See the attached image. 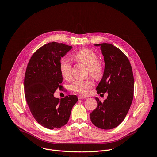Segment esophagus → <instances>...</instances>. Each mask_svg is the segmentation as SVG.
Listing matches in <instances>:
<instances>
[{"label":"esophagus","mask_w":157,"mask_h":157,"mask_svg":"<svg viewBox=\"0 0 157 157\" xmlns=\"http://www.w3.org/2000/svg\"><path fill=\"white\" fill-rule=\"evenodd\" d=\"M84 98H87V97L85 96H83V95H79L78 97V99H84Z\"/></svg>","instance_id":"obj_1"}]
</instances>
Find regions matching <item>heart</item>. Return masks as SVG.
Here are the masks:
<instances>
[{"label": "heart", "mask_w": 157, "mask_h": 157, "mask_svg": "<svg viewBox=\"0 0 157 157\" xmlns=\"http://www.w3.org/2000/svg\"><path fill=\"white\" fill-rule=\"evenodd\" d=\"M74 58L87 66L88 72L94 76H99L102 72V66L98 61V57L93 50L89 48H82L78 51ZM71 61L68 57H62L60 61V71L65 79H70L71 76ZM94 86V82L90 79H75L70 84L72 91L86 95L89 89Z\"/></svg>", "instance_id": "heart-1"}]
</instances>
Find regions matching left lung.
Wrapping results in <instances>:
<instances>
[{"instance_id": "1", "label": "left lung", "mask_w": 157, "mask_h": 157, "mask_svg": "<svg viewBox=\"0 0 157 157\" xmlns=\"http://www.w3.org/2000/svg\"><path fill=\"white\" fill-rule=\"evenodd\" d=\"M95 45L100 46L105 62L103 75L96 90L98 94L107 92L108 96L103 103L95 97L98 105L90 113V120L98 128L112 129L124 120L131 105L134 86L132 70L126 56L117 47L109 43Z\"/></svg>"}]
</instances>
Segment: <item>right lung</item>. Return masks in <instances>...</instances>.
<instances>
[{"instance_id": "obj_1", "label": "right lung", "mask_w": 157, "mask_h": 157, "mask_svg": "<svg viewBox=\"0 0 157 157\" xmlns=\"http://www.w3.org/2000/svg\"><path fill=\"white\" fill-rule=\"evenodd\" d=\"M72 47L56 42L46 44L34 52L26 68L24 80L26 102L36 121L47 129L65 125L78 101L75 95L61 99L54 95L57 89L63 87L60 61Z\"/></svg>"}]
</instances>
